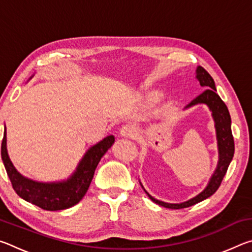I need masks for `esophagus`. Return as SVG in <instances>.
Returning a JSON list of instances; mask_svg holds the SVG:
<instances>
[{"label": "esophagus", "instance_id": "obj_1", "mask_svg": "<svg viewBox=\"0 0 252 252\" xmlns=\"http://www.w3.org/2000/svg\"><path fill=\"white\" fill-rule=\"evenodd\" d=\"M134 133H135V127L132 125H126L120 129L121 138H130V136H133Z\"/></svg>", "mask_w": 252, "mask_h": 252}]
</instances>
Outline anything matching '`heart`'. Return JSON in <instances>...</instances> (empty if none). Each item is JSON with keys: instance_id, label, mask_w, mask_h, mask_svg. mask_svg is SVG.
Listing matches in <instances>:
<instances>
[{"instance_id": "1", "label": "heart", "mask_w": 252, "mask_h": 252, "mask_svg": "<svg viewBox=\"0 0 252 252\" xmlns=\"http://www.w3.org/2000/svg\"><path fill=\"white\" fill-rule=\"evenodd\" d=\"M152 97H153V99H156L157 95H156V94H153V95H152Z\"/></svg>"}]
</instances>
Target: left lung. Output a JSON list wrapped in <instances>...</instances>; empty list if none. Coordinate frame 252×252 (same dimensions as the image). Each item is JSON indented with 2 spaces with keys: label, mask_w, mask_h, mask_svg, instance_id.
I'll use <instances>...</instances> for the list:
<instances>
[{
  "label": "left lung",
  "mask_w": 252,
  "mask_h": 252,
  "mask_svg": "<svg viewBox=\"0 0 252 252\" xmlns=\"http://www.w3.org/2000/svg\"><path fill=\"white\" fill-rule=\"evenodd\" d=\"M195 80L198 81L202 88L206 89L201 94L198 95L195 99L188 104L183 110H188L192 108L194 105L204 104L208 106L209 111L211 112L212 120L215 122V129H216V139H217V148H218V163L213 171L212 176L210 177L208 181V185L206 188L201 191V192L194 195L187 201H183L180 203H169L161 201L159 199H156L155 197L148 192L144 189L142 182L140 181V186L142 187L144 192L148 194L153 202L159 204L161 207L169 208V209H182L193 206V204L201 202L207 198L211 197V195L218 190L219 186L221 185L223 177L227 173L228 167L231 162L233 155H234V142L233 136L231 132V118H230L229 110L224 102L220 99V96L217 94V89L215 81L211 78V75L203 69L202 66H197L195 69Z\"/></svg>",
  "instance_id": "1"
}]
</instances>
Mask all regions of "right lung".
<instances>
[{"instance_id": "obj_1", "label": "right lung", "mask_w": 252, "mask_h": 252, "mask_svg": "<svg viewBox=\"0 0 252 252\" xmlns=\"http://www.w3.org/2000/svg\"><path fill=\"white\" fill-rule=\"evenodd\" d=\"M34 75V74H33ZM30 76V79L33 78ZM29 79V80H30ZM6 127L1 147V156L6 173L19 197L44 210H64L79 203L90 187L94 171L101 158L116 141L113 135H108L85 151L73 172L66 179L59 181H39L23 176L14 167L8 157L6 146Z\"/></svg>"}]
</instances>
